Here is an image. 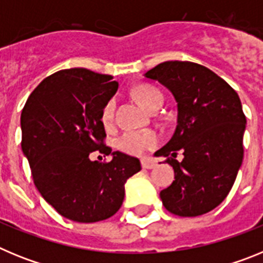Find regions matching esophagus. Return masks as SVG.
<instances>
[{"instance_id":"34e87169","label":"esophagus","mask_w":263,"mask_h":263,"mask_svg":"<svg viewBox=\"0 0 263 263\" xmlns=\"http://www.w3.org/2000/svg\"><path fill=\"white\" fill-rule=\"evenodd\" d=\"M141 163H142L143 168L152 170L155 167V162H153V160H150V159H142L141 160Z\"/></svg>"}]
</instances>
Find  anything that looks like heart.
Here are the masks:
<instances>
[{"mask_svg":"<svg viewBox=\"0 0 263 263\" xmlns=\"http://www.w3.org/2000/svg\"><path fill=\"white\" fill-rule=\"evenodd\" d=\"M136 97L148 110H153L157 106H162L164 96L162 90L150 84L139 85L136 89ZM116 100L110 99L104 105L101 110V121L105 126H110L115 117ZM159 141V137L153 130H129L125 132L122 136L118 137L117 147L121 152L130 155H141L150 148L155 147Z\"/></svg>","mask_w":263,"mask_h":263,"instance_id":"1","label":"heart"}]
</instances>
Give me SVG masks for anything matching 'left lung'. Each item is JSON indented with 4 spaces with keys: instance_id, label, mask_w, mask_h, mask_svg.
Here are the masks:
<instances>
[{
    "instance_id": "8db88e82",
    "label": "left lung",
    "mask_w": 263,
    "mask_h": 263,
    "mask_svg": "<svg viewBox=\"0 0 263 263\" xmlns=\"http://www.w3.org/2000/svg\"><path fill=\"white\" fill-rule=\"evenodd\" d=\"M145 76L168 88L178 103L175 133L155 153L175 173L173 184L160 191L162 203L176 216L204 215L224 201L242 163L246 117L240 97L197 63H160ZM179 151L182 162L176 160Z\"/></svg>"
}]
</instances>
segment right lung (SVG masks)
Wrapping results in <instances>:
<instances>
[{
	"label": "right lung",
	"instance_id": "add662e5",
	"mask_svg": "<svg viewBox=\"0 0 263 263\" xmlns=\"http://www.w3.org/2000/svg\"><path fill=\"white\" fill-rule=\"evenodd\" d=\"M113 76L87 68L62 69L32 90L21 115L22 152L34 184L59 215L76 222H96L122 205L125 183L141 163L124 153L106 157L101 110L117 92Z\"/></svg>",
	"mask_w": 263,
	"mask_h": 263
}]
</instances>
